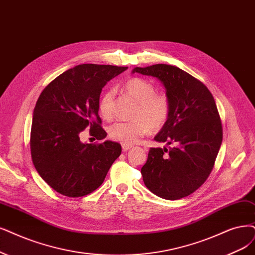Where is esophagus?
Returning a JSON list of instances; mask_svg holds the SVG:
<instances>
[{
    "label": "esophagus",
    "mask_w": 255,
    "mask_h": 255,
    "mask_svg": "<svg viewBox=\"0 0 255 255\" xmlns=\"http://www.w3.org/2000/svg\"><path fill=\"white\" fill-rule=\"evenodd\" d=\"M132 147H133L132 145H126V144H123V145H122L123 151H128V150H129V149H131Z\"/></svg>",
    "instance_id": "obj_1"
}]
</instances>
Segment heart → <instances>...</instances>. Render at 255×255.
<instances>
[{"instance_id":"heart-1","label":"heart","mask_w":255,"mask_h":255,"mask_svg":"<svg viewBox=\"0 0 255 255\" xmlns=\"http://www.w3.org/2000/svg\"><path fill=\"white\" fill-rule=\"evenodd\" d=\"M123 90L137 104L133 112V121L117 122L109 127L110 138L122 144L131 145L139 137L150 132V130H159L167 123L170 116V100L164 93H155L153 85L139 78L126 81ZM113 91L104 92L99 100V112L103 119L112 118Z\"/></svg>"}]
</instances>
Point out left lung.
<instances>
[{"mask_svg": "<svg viewBox=\"0 0 255 255\" xmlns=\"http://www.w3.org/2000/svg\"><path fill=\"white\" fill-rule=\"evenodd\" d=\"M163 84L170 100V116L154 136L173 147L150 148L140 169L148 189L165 200H178L200 188L212 171L223 140L220 115L205 85L176 66L135 67Z\"/></svg>", "mask_w": 255, "mask_h": 255, "instance_id": "left-lung-1", "label": "left lung"}]
</instances>
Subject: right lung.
I'll return each mask as SVG.
<instances>
[{"label": "right lung", "mask_w": 255, "mask_h": 255, "mask_svg": "<svg viewBox=\"0 0 255 255\" xmlns=\"http://www.w3.org/2000/svg\"><path fill=\"white\" fill-rule=\"evenodd\" d=\"M127 67L82 64L63 72L47 85L33 110L30 149L33 165L52 189L80 197L103 184L113 162L121 155L119 143H82L80 133L89 127L101 140L99 100L102 89Z\"/></svg>", "instance_id": "obj_1"}]
</instances>
